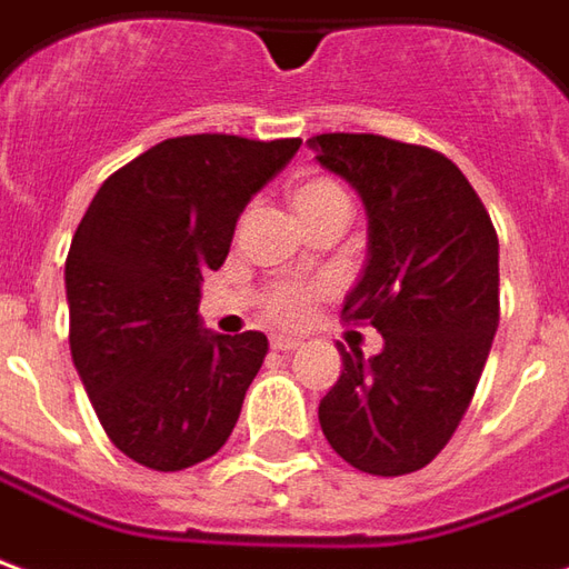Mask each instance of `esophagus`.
<instances>
[{
	"label": "esophagus",
	"instance_id": "1",
	"mask_svg": "<svg viewBox=\"0 0 569 569\" xmlns=\"http://www.w3.org/2000/svg\"><path fill=\"white\" fill-rule=\"evenodd\" d=\"M271 348L273 351H296V348H301V341L292 339V336H273Z\"/></svg>",
	"mask_w": 569,
	"mask_h": 569
}]
</instances>
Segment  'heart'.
<instances>
[{"label": "heart", "instance_id": "obj_1", "mask_svg": "<svg viewBox=\"0 0 569 569\" xmlns=\"http://www.w3.org/2000/svg\"><path fill=\"white\" fill-rule=\"evenodd\" d=\"M292 206H296L298 218L317 216V212H326V209H351V200L341 188L336 178L329 174H305L292 188ZM326 296L323 283H305V280H292V283H277L271 286L264 296H261V308L264 313L277 320V323H301L311 308Z\"/></svg>", "mask_w": 569, "mask_h": 569}]
</instances>
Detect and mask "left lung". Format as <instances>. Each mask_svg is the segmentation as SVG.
<instances>
[{"instance_id":"1","label":"left lung","mask_w":569,"mask_h":569,"mask_svg":"<svg viewBox=\"0 0 569 569\" xmlns=\"http://www.w3.org/2000/svg\"><path fill=\"white\" fill-rule=\"evenodd\" d=\"M311 147L369 216V264L341 320L385 339L372 360L339 345L345 369L320 428L357 471L409 475L471 407L499 326V237L459 166L431 147L348 132Z\"/></svg>"}]
</instances>
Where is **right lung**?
Segmentation results:
<instances>
[{"label": "right lung", "mask_w": 569, "mask_h": 569, "mask_svg": "<svg viewBox=\"0 0 569 569\" xmlns=\"http://www.w3.org/2000/svg\"><path fill=\"white\" fill-rule=\"evenodd\" d=\"M301 138L181 134L98 188L67 252L70 353L119 452L153 471L216 456L268 353L264 332L212 336L200 280L224 264L252 193Z\"/></svg>", "instance_id": "add662e5"}]
</instances>
